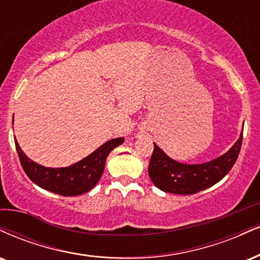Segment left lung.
Returning a JSON list of instances; mask_svg holds the SVG:
<instances>
[{"label": "left lung", "mask_w": 260, "mask_h": 260, "mask_svg": "<svg viewBox=\"0 0 260 260\" xmlns=\"http://www.w3.org/2000/svg\"><path fill=\"white\" fill-rule=\"evenodd\" d=\"M243 133L226 154L213 161L201 165L180 164L168 157L154 144V151L149 164V176L162 191L191 195L214 185L223 179L235 165L242 145Z\"/></svg>", "instance_id": "8db88e82"}]
</instances>
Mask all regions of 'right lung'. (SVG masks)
I'll return each instance as SVG.
<instances>
[{"label": "right lung", "mask_w": 260, "mask_h": 260, "mask_svg": "<svg viewBox=\"0 0 260 260\" xmlns=\"http://www.w3.org/2000/svg\"><path fill=\"white\" fill-rule=\"evenodd\" d=\"M123 140V138L109 140L86 158L64 168L43 167L31 161L17 140L14 142L21 167L36 185L61 196H77L94 187L104 172L108 155L111 150L121 145Z\"/></svg>", "instance_id": "right-lung-1"}]
</instances>
